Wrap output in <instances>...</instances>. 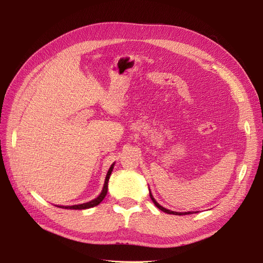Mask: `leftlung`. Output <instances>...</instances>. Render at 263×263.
Masks as SVG:
<instances>
[{
    "mask_svg": "<svg viewBox=\"0 0 263 263\" xmlns=\"http://www.w3.org/2000/svg\"><path fill=\"white\" fill-rule=\"evenodd\" d=\"M149 195H150V198L151 200H153V202H154V204L157 206V208L159 209V210H161L162 212H164V213H166V214H172V215H187V214H193L192 212H184V213H178V212H173V211H169V210H166V209H164L163 206H161L160 204H159L155 198H154V196H153V194H151V192H150V190H149Z\"/></svg>",
    "mask_w": 263,
    "mask_h": 263,
    "instance_id": "1",
    "label": "left lung"
}]
</instances>
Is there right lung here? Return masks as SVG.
Here are the masks:
<instances>
[{"mask_svg":"<svg viewBox=\"0 0 263 263\" xmlns=\"http://www.w3.org/2000/svg\"><path fill=\"white\" fill-rule=\"evenodd\" d=\"M113 168H114V163L110 165V168L108 169L107 174H106V178H105V182H104V186H103V190H102L101 194L97 198H94V200L87 202V203H83V204L72 205V206H58V208L67 209V210H86V209H91V208H94V206L99 205L103 200H104V197H105V195L107 193L108 180H109V177H110V173H112V171H113Z\"/></svg>","mask_w":263,"mask_h":263,"instance_id":"1","label":"right lung"}]
</instances>
